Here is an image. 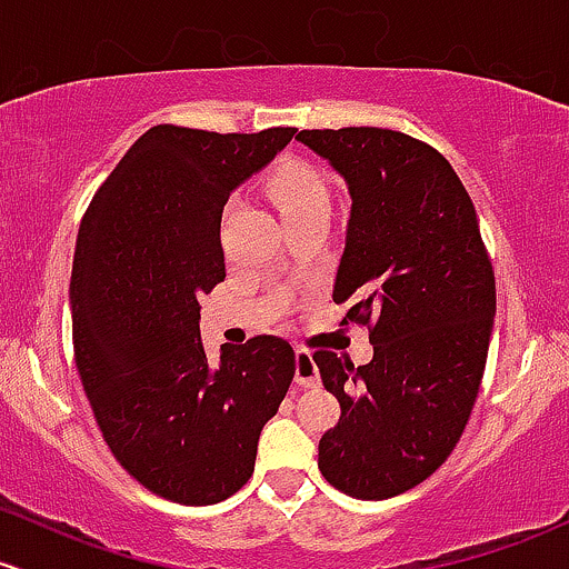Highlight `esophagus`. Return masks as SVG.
<instances>
[{"mask_svg":"<svg viewBox=\"0 0 569 569\" xmlns=\"http://www.w3.org/2000/svg\"><path fill=\"white\" fill-rule=\"evenodd\" d=\"M297 386H305V389H313V386L321 383V376H318V367L313 361V353L305 351V348H297V372H295Z\"/></svg>","mask_w":569,"mask_h":569,"instance_id":"obj_1","label":"esophagus"}]
</instances>
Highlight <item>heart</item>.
Returning <instances> with one entry per match:
<instances>
[{
    "label": "heart",
    "instance_id": "obj_1",
    "mask_svg": "<svg viewBox=\"0 0 569 569\" xmlns=\"http://www.w3.org/2000/svg\"><path fill=\"white\" fill-rule=\"evenodd\" d=\"M270 186L272 197L278 199L283 216L316 208V204H329L327 183H323L321 174H318L310 164H305V161H286V164L272 174Z\"/></svg>",
    "mask_w": 569,
    "mask_h": 569
}]
</instances>
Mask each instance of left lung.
<instances>
[{
  "instance_id": "8db88e82",
  "label": "left lung",
  "mask_w": 569,
  "mask_h": 569,
  "mask_svg": "<svg viewBox=\"0 0 569 569\" xmlns=\"http://www.w3.org/2000/svg\"><path fill=\"white\" fill-rule=\"evenodd\" d=\"M351 193L337 267L340 323L370 329L372 361L316 351L340 421L318 470L356 499H389L451 457L476 405L497 286L472 199L440 151L378 127L302 129Z\"/></svg>"
}]
</instances>
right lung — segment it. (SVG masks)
Here are the masks:
<instances>
[{"mask_svg": "<svg viewBox=\"0 0 569 569\" xmlns=\"http://www.w3.org/2000/svg\"><path fill=\"white\" fill-rule=\"evenodd\" d=\"M295 127L218 134L159 123L116 164L80 221L70 305L80 383L123 470L180 505H216L253 476L261 427L297 359L274 335L210 365L199 297L223 280L229 193Z\"/></svg>", "mask_w": 569, "mask_h": 569, "instance_id": "add662e5", "label": "right lung"}]
</instances>
